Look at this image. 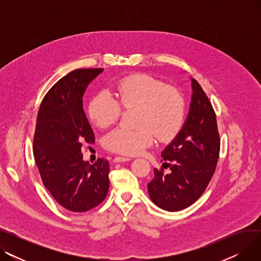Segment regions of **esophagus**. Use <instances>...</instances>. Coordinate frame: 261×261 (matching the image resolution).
<instances>
[{
    "label": "esophagus",
    "mask_w": 261,
    "mask_h": 261,
    "mask_svg": "<svg viewBox=\"0 0 261 261\" xmlns=\"http://www.w3.org/2000/svg\"><path fill=\"white\" fill-rule=\"evenodd\" d=\"M130 160H131L130 158H126V156H115L113 162L114 163H121V162H128Z\"/></svg>",
    "instance_id": "obj_1"
}]
</instances>
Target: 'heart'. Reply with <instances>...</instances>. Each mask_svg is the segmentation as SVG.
<instances>
[{
	"label": "heart",
	"mask_w": 261,
	"mask_h": 261,
	"mask_svg": "<svg viewBox=\"0 0 261 261\" xmlns=\"http://www.w3.org/2000/svg\"><path fill=\"white\" fill-rule=\"evenodd\" d=\"M116 98L109 92L96 94L88 105V116L105 129L120 118L122 110H133L135 129L116 128L103 139V147L122 155L140 154L151 146L155 136L160 142L173 141L186 120L187 102L181 89L168 86L153 75L139 73L118 81Z\"/></svg>",
	"instance_id": "1"
}]
</instances>
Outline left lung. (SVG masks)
Returning a JSON list of instances; mask_svg holds the SVG:
<instances>
[{
	"mask_svg": "<svg viewBox=\"0 0 261 261\" xmlns=\"http://www.w3.org/2000/svg\"><path fill=\"white\" fill-rule=\"evenodd\" d=\"M187 120L179 135L162 152L170 172L154 168L148 193L159 207L182 211L195 203L215 173L220 153V135L215 110L196 79Z\"/></svg>",
	"mask_w": 261,
	"mask_h": 261,
	"instance_id": "1",
	"label": "left lung"
}]
</instances>
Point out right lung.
<instances>
[{
  "instance_id": "add662e5",
  "label": "right lung",
  "mask_w": 261,
  "mask_h": 261,
  "mask_svg": "<svg viewBox=\"0 0 261 261\" xmlns=\"http://www.w3.org/2000/svg\"><path fill=\"white\" fill-rule=\"evenodd\" d=\"M103 68H78L62 77L40 105L33 151L42 179L61 206L74 213L99 205L109 190V162L82 160L84 143L94 144L93 130L82 109V96Z\"/></svg>"
}]
</instances>
